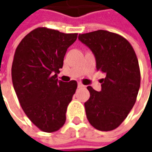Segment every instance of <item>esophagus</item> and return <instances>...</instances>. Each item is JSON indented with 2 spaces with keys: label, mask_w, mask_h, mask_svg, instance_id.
Here are the masks:
<instances>
[{
  "label": "esophagus",
  "mask_w": 152,
  "mask_h": 152,
  "mask_svg": "<svg viewBox=\"0 0 152 152\" xmlns=\"http://www.w3.org/2000/svg\"><path fill=\"white\" fill-rule=\"evenodd\" d=\"M78 87H79V88H83V87H85V85H83L82 83L79 82V83H78Z\"/></svg>",
  "instance_id": "1"
}]
</instances>
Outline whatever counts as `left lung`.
<instances>
[{
  "label": "left lung",
  "mask_w": 152,
  "mask_h": 152,
  "mask_svg": "<svg viewBox=\"0 0 152 152\" xmlns=\"http://www.w3.org/2000/svg\"><path fill=\"white\" fill-rule=\"evenodd\" d=\"M79 39L94 53L96 70L105 73L102 91L91 86L85 103L87 119L95 129L111 131L124 121L136 102L140 71L131 44L120 34L107 30L82 34Z\"/></svg>",
  "instance_id": "left-lung-1"
}]
</instances>
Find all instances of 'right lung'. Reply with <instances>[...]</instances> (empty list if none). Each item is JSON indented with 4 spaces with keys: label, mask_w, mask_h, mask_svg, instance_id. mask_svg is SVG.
Listing matches in <instances>:
<instances>
[{
    "label": "right lung",
    "mask_w": 152,
    "mask_h": 152,
    "mask_svg": "<svg viewBox=\"0 0 152 152\" xmlns=\"http://www.w3.org/2000/svg\"><path fill=\"white\" fill-rule=\"evenodd\" d=\"M78 34H64L39 27L29 32L15 50L12 79L27 117L41 131L52 133L66 121L68 104L77 82L56 79L67 48Z\"/></svg>",
    "instance_id": "obj_1"
}]
</instances>
